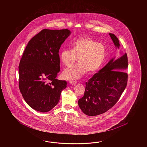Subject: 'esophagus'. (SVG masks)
<instances>
[{"label":"esophagus","instance_id":"1","mask_svg":"<svg viewBox=\"0 0 147 147\" xmlns=\"http://www.w3.org/2000/svg\"><path fill=\"white\" fill-rule=\"evenodd\" d=\"M69 83H70V84H75L77 83V81H74V80H71V81H69Z\"/></svg>","mask_w":147,"mask_h":147}]
</instances>
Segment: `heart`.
Segmentation results:
<instances>
[{
	"mask_svg": "<svg viewBox=\"0 0 147 147\" xmlns=\"http://www.w3.org/2000/svg\"><path fill=\"white\" fill-rule=\"evenodd\" d=\"M107 56L105 45L93 38L85 36L73 41L71 49H63L60 53L61 63L70 66L78 58V63L65 69L63 72V78L73 80L80 78L87 71L93 74L102 67Z\"/></svg>",
	"mask_w": 147,
	"mask_h": 147,
	"instance_id": "obj_1",
	"label": "heart"
}]
</instances>
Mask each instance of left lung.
<instances>
[{"mask_svg":"<svg viewBox=\"0 0 147 147\" xmlns=\"http://www.w3.org/2000/svg\"><path fill=\"white\" fill-rule=\"evenodd\" d=\"M116 47L119 48L118 38L109 34ZM128 57L125 53L118 59L111 60L106 66L86 82L84 96L78 105L86 115L95 116L106 113L119 100L127 87Z\"/></svg>","mask_w":147,"mask_h":147,"instance_id":"obj_1","label":"left lung"}]
</instances>
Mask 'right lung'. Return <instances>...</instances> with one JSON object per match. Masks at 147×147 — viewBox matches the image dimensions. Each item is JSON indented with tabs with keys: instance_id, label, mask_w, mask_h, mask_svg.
Here are the masks:
<instances>
[{
	"instance_id": "obj_1",
	"label": "right lung",
	"mask_w": 147,
	"mask_h": 147,
	"mask_svg": "<svg viewBox=\"0 0 147 147\" xmlns=\"http://www.w3.org/2000/svg\"><path fill=\"white\" fill-rule=\"evenodd\" d=\"M70 34L68 29H45L29 41L20 61L19 88L32 109L46 113L56 106L67 82L57 79L59 49Z\"/></svg>"
}]
</instances>
